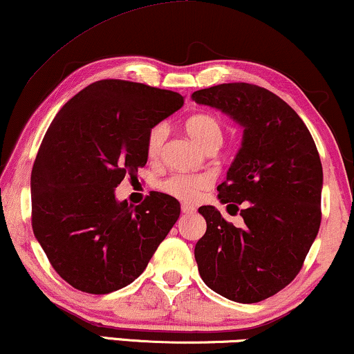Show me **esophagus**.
Listing matches in <instances>:
<instances>
[{"label":"esophagus","instance_id":"1","mask_svg":"<svg viewBox=\"0 0 354 354\" xmlns=\"http://www.w3.org/2000/svg\"><path fill=\"white\" fill-rule=\"evenodd\" d=\"M182 213H185V215H192V213H195V207L184 203L182 205Z\"/></svg>","mask_w":354,"mask_h":354}]
</instances>
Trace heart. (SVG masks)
Wrapping results in <instances>:
<instances>
[{"label": "heart", "mask_w": 354, "mask_h": 354, "mask_svg": "<svg viewBox=\"0 0 354 354\" xmlns=\"http://www.w3.org/2000/svg\"><path fill=\"white\" fill-rule=\"evenodd\" d=\"M185 131L202 149L212 146V144H220L221 146V141H223V126H221L220 121L212 115L190 116L185 123ZM165 134H167L165 124L154 126V128L149 131V134H147L146 151L151 159L159 156ZM207 177L185 176V174H174V176L165 178L164 182H160V189H162L165 194L172 195V197L187 203L197 200L198 194L207 189Z\"/></svg>", "instance_id": "obj_1"}]
</instances>
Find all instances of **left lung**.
Segmentation results:
<instances>
[{"label": "left lung", "mask_w": 354, "mask_h": 354, "mask_svg": "<svg viewBox=\"0 0 354 354\" xmlns=\"http://www.w3.org/2000/svg\"><path fill=\"white\" fill-rule=\"evenodd\" d=\"M243 128L218 200L238 210L244 226L226 223L212 205L195 244L203 282L216 294L254 304L294 281L315 241L322 220L324 170L312 134L297 113L272 91L251 84H223L192 95Z\"/></svg>", "instance_id": "1"}]
</instances>
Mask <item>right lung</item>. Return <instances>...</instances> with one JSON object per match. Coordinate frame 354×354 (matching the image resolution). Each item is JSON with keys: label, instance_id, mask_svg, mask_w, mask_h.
I'll list each match as a JSON object with an SVG mask.
<instances>
[{"label": "right lung", "instance_id": "1", "mask_svg": "<svg viewBox=\"0 0 354 354\" xmlns=\"http://www.w3.org/2000/svg\"><path fill=\"white\" fill-rule=\"evenodd\" d=\"M182 106L176 91L100 80L57 113L30 174L32 231L75 289H123L176 225L180 203L170 195L152 192L134 207L116 200L115 189L146 165L149 131Z\"/></svg>", "mask_w": 354, "mask_h": 354}]
</instances>
